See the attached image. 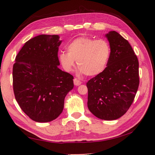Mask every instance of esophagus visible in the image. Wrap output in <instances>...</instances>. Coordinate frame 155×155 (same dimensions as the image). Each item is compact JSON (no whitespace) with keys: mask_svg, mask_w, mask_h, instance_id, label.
Listing matches in <instances>:
<instances>
[{"mask_svg":"<svg viewBox=\"0 0 155 155\" xmlns=\"http://www.w3.org/2000/svg\"><path fill=\"white\" fill-rule=\"evenodd\" d=\"M74 84L76 86H78L81 84V81L75 78H74Z\"/></svg>","mask_w":155,"mask_h":155,"instance_id":"34e87169","label":"esophagus"}]
</instances>
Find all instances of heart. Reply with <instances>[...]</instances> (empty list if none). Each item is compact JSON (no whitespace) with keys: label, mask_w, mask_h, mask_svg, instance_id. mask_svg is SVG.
I'll return each instance as SVG.
<instances>
[{"label":"heart","mask_w":155,"mask_h":155,"mask_svg":"<svg viewBox=\"0 0 155 155\" xmlns=\"http://www.w3.org/2000/svg\"><path fill=\"white\" fill-rule=\"evenodd\" d=\"M68 52H61L59 61L66 72L72 71L77 61L79 72L94 77L105 69L111 54L109 43L104 40L79 37L67 47Z\"/></svg>","instance_id":"b5f03b06"}]
</instances>
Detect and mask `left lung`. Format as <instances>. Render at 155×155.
Instances as JSON below:
<instances>
[{
	"mask_svg": "<svg viewBox=\"0 0 155 155\" xmlns=\"http://www.w3.org/2000/svg\"><path fill=\"white\" fill-rule=\"evenodd\" d=\"M111 54L101 74L87 83V107L98 118L118 119L130 108L140 84L139 62L134 51L122 35L113 31L106 34Z\"/></svg>",
	"mask_w": 155,
	"mask_h": 155,
	"instance_id": "left-lung-1",
	"label": "left lung"
}]
</instances>
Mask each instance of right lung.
<instances>
[{
    "instance_id": "obj_1",
    "label": "right lung",
    "mask_w": 155,
    "mask_h": 155,
    "mask_svg": "<svg viewBox=\"0 0 155 155\" xmlns=\"http://www.w3.org/2000/svg\"><path fill=\"white\" fill-rule=\"evenodd\" d=\"M57 35H40L25 44L13 66V88L21 109L33 121L48 122L61 114L74 87L73 76L58 68Z\"/></svg>"
}]
</instances>
